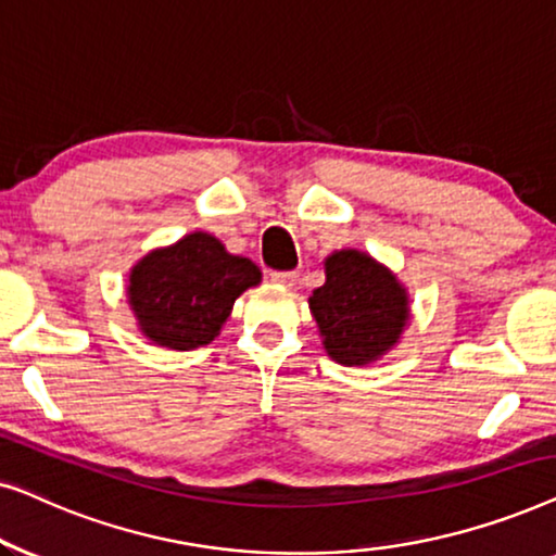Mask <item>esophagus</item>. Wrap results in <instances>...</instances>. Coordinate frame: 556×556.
<instances>
[{"instance_id": "1", "label": "esophagus", "mask_w": 556, "mask_h": 556, "mask_svg": "<svg viewBox=\"0 0 556 556\" xmlns=\"http://www.w3.org/2000/svg\"><path fill=\"white\" fill-rule=\"evenodd\" d=\"M270 280H273V283H278V286L291 288V286H295V280H299V273H295V270H273Z\"/></svg>"}]
</instances>
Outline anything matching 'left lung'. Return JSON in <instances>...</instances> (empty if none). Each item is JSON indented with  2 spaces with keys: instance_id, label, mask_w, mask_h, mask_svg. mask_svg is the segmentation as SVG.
<instances>
[{
  "instance_id": "1",
  "label": "left lung",
  "mask_w": 556,
  "mask_h": 556,
  "mask_svg": "<svg viewBox=\"0 0 556 556\" xmlns=\"http://www.w3.org/2000/svg\"><path fill=\"white\" fill-rule=\"evenodd\" d=\"M326 283L308 299L326 354L346 367L377 362L400 341L409 299L397 276L359 250L326 257Z\"/></svg>"
}]
</instances>
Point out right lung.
Wrapping results in <instances>:
<instances>
[{"mask_svg": "<svg viewBox=\"0 0 556 556\" xmlns=\"http://www.w3.org/2000/svg\"><path fill=\"white\" fill-rule=\"evenodd\" d=\"M261 278L253 261L230 255L207 232H192L143 255L131 268L126 293L143 337L189 352L217 337L235 299Z\"/></svg>", "mask_w": 556, "mask_h": 556, "instance_id": "1", "label": "right lung"}]
</instances>
